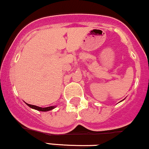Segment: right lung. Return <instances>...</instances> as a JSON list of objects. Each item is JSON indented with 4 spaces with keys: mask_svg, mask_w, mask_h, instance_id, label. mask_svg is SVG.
<instances>
[{
    "mask_svg": "<svg viewBox=\"0 0 149 149\" xmlns=\"http://www.w3.org/2000/svg\"><path fill=\"white\" fill-rule=\"evenodd\" d=\"M26 104L28 105V107H30V108L38 110V111H50V110L53 109L55 108V106H52V107H44V108H42V107H40L38 106H36V105H32V104Z\"/></svg>",
    "mask_w": 149,
    "mask_h": 149,
    "instance_id": "right-lung-1",
    "label": "right lung"
}]
</instances>
